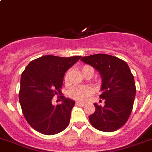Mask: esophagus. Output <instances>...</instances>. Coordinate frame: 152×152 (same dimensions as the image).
I'll return each instance as SVG.
<instances>
[{
  "label": "esophagus",
  "instance_id": "obj_1",
  "mask_svg": "<svg viewBox=\"0 0 152 152\" xmlns=\"http://www.w3.org/2000/svg\"><path fill=\"white\" fill-rule=\"evenodd\" d=\"M76 104H77V105H79V106H81V107H83V106H84V104H85L83 102H76Z\"/></svg>",
  "mask_w": 152,
  "mask_h": 152
}]
</instances>
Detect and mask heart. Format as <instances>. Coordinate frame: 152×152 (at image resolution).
Masks as SVG:
<instances>
[{
    "label": "heart",
    "mask_w": 152,
    "mask_h": 152,
    "mask_svg": "<svg viewBox=\"0 0 152 152\" xmlns=\"http://www.w3.org/2000/svg\"><path fill=\"white\" fill-rule=\"evenodd\" d=\"M81 72L84 75L87 72H90L92 75L94 74V69L89 66H83L81 68ZM65 82H68V73L65 75ZM92 93V89L89 86H74L68 92V95L71 99L76 101H84L87 96Z\"/></svg>",
    "instance_id": "heart-1"
}]
</instances>
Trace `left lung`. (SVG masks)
Masks as SVG:
<instances>
[{"label": "left lung", "instance_id": "8db88e82", "mask_svg": "<svg viewBox=\"0 0 152 152\" xmlns=\"http://www.w3.org/2000/svg\"><path fill=\"white\" fill-rule=\"evenodd\" d=\"M80 60L95 68L102 79L100 98L104 100V104H94L95 111L89 116L91 125L104 132L119 129L131 115L136 95L129 66L124 60L104 53L83 57Z\"/></svg>", "mask_w": 152, "mask_h": 152}]
</instances>
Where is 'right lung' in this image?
I'll return each mask as SVG.
<instances>
[{
  "label": "right lung",
  "instance_id": "right-lung-1",
  "mask_svg": "<svg viewBox=\"0 0 152 152\" xmlns=\"http://www.w3.org/2000/svg\"><path fill=\"white\" fill-rule=\"evenodd\" d=\"M81 56L45 55L30 62L21 74L19 102L29 125L41 134L53 135L66 129L75 102L62 96L54 106L52 99L60 92L65 73Z\"/></svg>",
  "mask_w": 152,
  "mask_h": 152
}]
</instances>
